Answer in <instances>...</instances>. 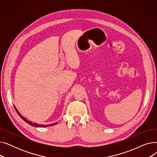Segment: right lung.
I'll return each mask as SVG.
<instances>
[{"mask_svg": "<svg viewBox=\"0 0 157 157\" xmlns=\"http://www.w3.org/2000/svg\"><path fill=\"white\" fill-rule=\"evenodd\" d=\"M14 108H15L16 112H17V113L18 114V115L20 116V117L22 120H23V121L27 122V123H28V124H29V125H32V126H34V127H49V126L55 125V124H56V123H57V122H56V123H52V124H49V125H41V124H38V123H32V121H30L27 120L25 118H24V117L22 116V115L19 113V111H18V109L16 108V107H15L14 105Z\"/></svg>", "mask_w": 157, "mask_h": 157, "instance_id": "add662e5", "label": "right lung"}]
</instances>
